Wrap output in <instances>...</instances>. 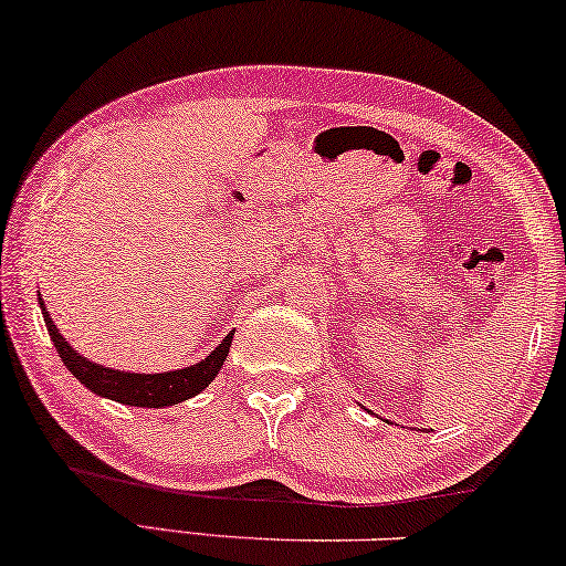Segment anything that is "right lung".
<instances>
[{"label": "right lung", "instance_id": "obj_1", "mask_svg": "<svg viewBox=\"0 0 566 566\" xmlns=\"http://www.w3.org/2000/svg\"><path fill=\"white\" fill-rule=\"evenodd\" d=\"M39 305L41 313H44L49 336H52L56 353H60L62 363L67 366L70 374H73L83 386H88L93 395L114 399V402L130 407H169L200 395V391L217 378L221 366H224L234 336V332L227 334L224 339H221V345L213 349L209 357H203V360L190 368L164 370V374H127V370H114L98 366V363H91L88 357H83L75 347H70L60 334V328L54 326L52 316H49L41 295Z\"/></svg>", "mask_w": 566, "mask_h": 566}]
</instances>
